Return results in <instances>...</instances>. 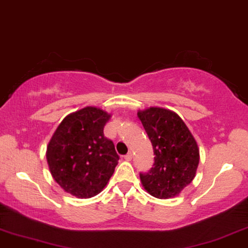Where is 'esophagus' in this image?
Returning <instances> with one entry per match:
<instances>
[{
	"instance_id": "esophagus-1",
	"label": "esophagus",
	"mask_w": 248,
	"mask_h": 248,
	"mask_svg": "<svg viewBox=\"0 0 248 248\" xmlns=\"http://www.w3.org/2000/svg\"><path fill=\"white\" fill-rule=\"evenodd\" d=\"M131 158H133V153H131V152L124 155V160L126 161H131Z\"/></svg>"
}]
</instances>
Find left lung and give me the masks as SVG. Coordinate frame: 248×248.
<instances>
[{"label":"left lung","mask_w":248,"mask_h":248,"mask_svg":"<svg viewBox=\"0 0 248 248\" xmlns=\"http://www.w3.org/2000/svg\"><path fill=\"white\" fill-rule=\"evenodd\" d=\"M138 118L154 152L153 168L140 173L145 190L156 199H172L195 178L200 148L186 124L176 112L152 107L138 111Z\"/></svg>","instance_id":"8db88e82"}]
</instances>
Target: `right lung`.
I'll return each instance as SVG.
<instances>
[{"label":"right lung","mask_w":248,"mask_h":248,"mask_svg":"<svg viewBox=\"0 0 248 248\" xmlns=\"http://www.w3.org/2000/svg\"><path fill=\"white\" fill-rule=\"evenodd\" d=\"M110 118L102 108L86 107L68 114L53 134L46 160L65 193L91 199L107 186L119 160L113 141L103 133Z\"/></svg>","instance_id":"1"}]
</instances>
